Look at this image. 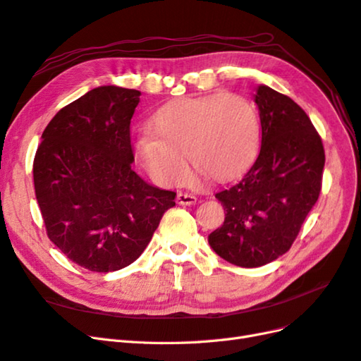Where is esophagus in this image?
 <instances>
[{
	"instance_id": "esophagus-1",
	"label": "esophagus",
	"mask_w": 361,
	"mask_h": 361,
	"mask_svg": "<svg viewBox=\"0 0 361 361\" xmlns=\"http://www.w3.org/2000/svg\"><path fill=\"white\" fill-rule=\"evenodd\" d=\"M197 202V197L189 193H177V204L180 205H195Z\"/></svg>"
}]
</instances>
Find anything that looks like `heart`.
I'll return each instance as SVG.
<instances>
[{"mask_svg":"<svg viewBox=\"0 0 361 361\" xmlns=\"http://www.w3.org/2000/svg\"><path fill=\"white\" fill-rule=\"evenodd\" d=\"M132 139L133 153L159 184L181 183L192 164L217 181L235 177L257 156L261 139L255 104L238 94L183 97L159 108Z\"/></svg>","mask_w":361,"mask_h":361,"instance_id":"b5f03b06","label":"heart"}]
</instances>
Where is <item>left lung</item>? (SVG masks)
Returning <instances> with one entry per match:
<instances>
[{
	"mask_svg": "<svg viewBox=\"0 0 361 361\" xmlns=\"http://www.w3.org/2000/svg\"><path fill=\"white\" fill-rule=\"evenodd\" d=\"M255 103L262 129L259 154L237 184L216 193L225 222L208 235L220 258L244 269L289 250L318 201L325 164L321 137L293 99L258 85Z\"/></svg>",
	"mask_w": 361,
	"mask_h": 361,
	"instance_id": "left-lung-1",
	"label": "left lung"
}]
</instances>
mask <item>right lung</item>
Here are the masks:
<instances>
[{
  "mask_svg": "<svg viewBox=\"0 0 361 361\" xmlns=\"http://www.w3.org/2000/svg\"><path fill=\"white\" fill-rule=\"evenodd\" d=\"M141 91L103 85L46 126L32 165L49 240L90 271L111 273L148 246L176 193L132 169L130 120Z\"/></svg>",
  "mask_w": 361,
  "mask_h": 361,
  "instance_id": "obj_1",
  "label": "right lung"
}]
</instances>
